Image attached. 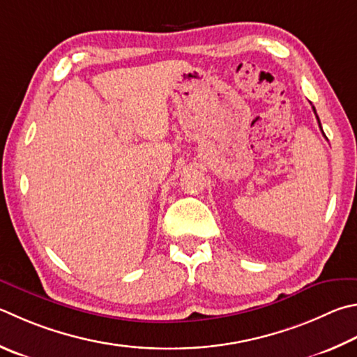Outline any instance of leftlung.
I'll list each match as a JSON object with an SVG mask.
<instances>
[{"label":"left lung","mask_w":357,"mask_h":357,"mask_svg":"<svg viewBox=\"0 0 357 357\" xmlns=\"http://www.w3.org/2000/svg\"><path fill=\"white\" fill-rule=\"evenodd\" d=\"M310 106H312V102H310ZM312 111H314V114H315V119H317V121H319V128H320V131H321V134L325 135V132H323V129H321V123H320V119H319V115H317V112H315V107L312 106ZM326 137V135H325Z\"/></svg>","instance_id":"obj_1"}]
</instances>
